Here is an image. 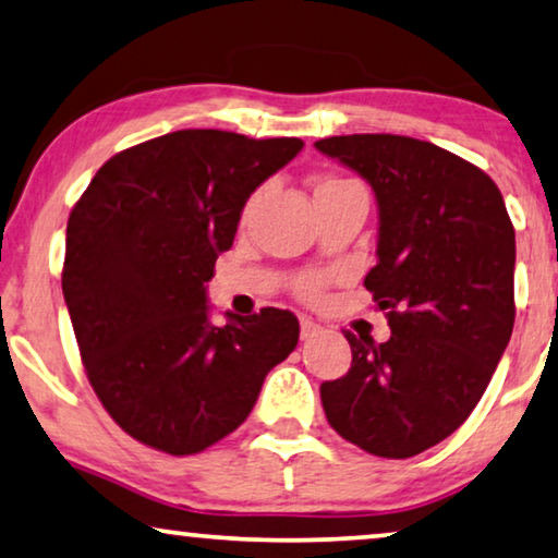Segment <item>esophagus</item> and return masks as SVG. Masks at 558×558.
<instances>
[{"instance_id": "obj_1", "label": "esophagus", "mask_w": 558, "mask_h": 558, "mask_svg": "<svg viewBox=\"0 0 558 558\" xmlns=\"http://www.w3.org/2000/svg\"><path fill=\"white\" fill-rule=\"evenodd\" d=\"M323 328L318 326V323L311 320V318H301V338L303 340H313L315 336H318Z\"/></svg>"}]
</instances>
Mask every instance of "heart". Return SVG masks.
Listing matches in <instances>:
<instances>
[{"instance_id": "b5f03b06", "label": "heart", "mask_w": 558, "mask_h": 558, "mask_svg": "<svg viewBox=\"0 0 558 558\" xmlns=\"http://www.w3.org/2000/svg\"><path fill=\"white\" fill-rule=\"evenodd\" d=\"M330 180H336V178H330ZM330 180H323V182H330ZM315 290H318V280L307 278V280L303 282V293H305V295H313Z\"/></svg>"}]
</instances>
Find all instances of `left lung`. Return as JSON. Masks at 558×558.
I'll list each match as a JSON object with an SVG mask.
<instances>
[{
  "label": "left lung",
  "mask_w": 558,
  "mask_h": 558,
  "mask_svg": "<svg viewBox=\"0 0 558 558\" xmlns=\"http://www.w3.org/2000/svg\"><path fill=\"white\" fill-rule=\"evenodd\" d=\"M315 149L376 195L363 286L390 326L386 343L345 332L351 371L320 386L323 411L363 451L411 459L469 418L509 345L517 235L496 182L434 143L340 135Z\"/></svg>",
  "instance_id": "left-lung-1"
}]
</instances>
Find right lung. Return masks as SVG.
Listing matches in <instances>:
<instances>
[{
  "instance_id": "1",
  "label": "right lung",
  "mask_w": 558,
  "mask_h": 558,
  "mask_svg": "<svg viewBox=\"0 0 558 558\" xmlns=\"http://www.w3.org/2000/svg\"><path fill=\"white\" fill-rule=\"evenodd\" d=\"M301 149L298 137L178 130L110 157L72 207L64 303L89 384L140 444L172 456L218 444L295 351L290 311L213 326L205 282L247 197Z\"/></svg>"
}]
</instances>
